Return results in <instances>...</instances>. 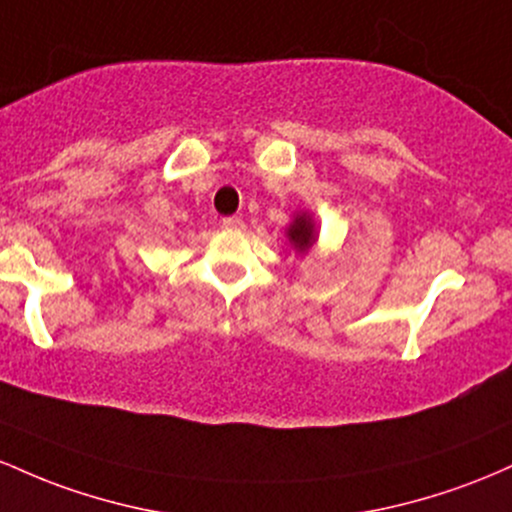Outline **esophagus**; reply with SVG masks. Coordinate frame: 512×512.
Here are the masks:
<instances>
[{
  "instance_id": "esophagus-1",
  "label": "esophagus",
  "mask_w": 512,
  "mask_h": 512,
  "mask_svg": "<svg viewBox=\"0 0 512 512\" xmlns=\"http://www.w3.org/2000/svg\"><path fill=\"white\" fill-rule=\"evenodd\" d=\"M222 227L232 229V232H241V229H246V222L234 215V217H225V220H222Z\"/></svg>"
}]
</instances>
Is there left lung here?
<instances>
[{
	"label": "left lung",
	"instance_id": "left-lung-1",
	"mask_svg": "<svg viewBox=\"0 0 512 512\" xmlns=\"http://www.w3.org/2000/svg\"><path fill=\"white\" fill-rule=\"evenodd\" d=\"M285 237L297 256H307L319 244V227L312 212L297 210L292 220L287 222Z\"/></svg>",
	"mask_w": 512,
	"mask_h": 512
}]
</instances>
